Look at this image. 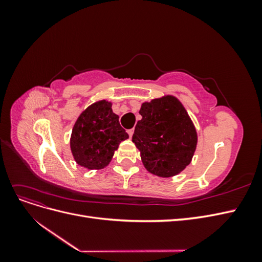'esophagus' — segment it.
Wrapping results in <instances>:
<instances>
[{"label":"esophagus","mask_w":262,"mask_h":262,"mask_svg":"<svg viewBox=\"0 0 262 262\" xmlns=\"http://www.w3.org/2000/svg\"><path fill=\"white\" fill-rule=\"evenodd\" d=\"M133 132H134V130H133V129L128 130V134H129V137H130V138L133 136Z\"/></svg>","instance_id":"esophagus-1"}]
</instances>
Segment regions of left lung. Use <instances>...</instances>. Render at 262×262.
Wrapping results in <instances>:
<instances>
[{
	"label": "left lung",
	"instance_id": "8db88e82",
	"mask_svg": "<svg viewBox=\"0 0 262 262\" xmlns=\"http://www.w3.org/2000/svg\"><path fill=\"white\" fill-rule=\"evenodd\" d=\"M132 142L147 171L169 178L185 170L194 155L196 129L181 101L165 95L141 105Z\"/></svg>",
	"mask_w": 262,
	"mask_h": 262
}]
</instances>
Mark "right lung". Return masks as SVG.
<instances>
[{
	"instance_id": "obj_1",
	"label": "right lung",
	"mask_w": 262,
	"mask_h": 262,
	"mask_svg": "<svg viewBox=\"0 0 262 262\" xmlns=\"http://www.w3.org/2000/svg\"><path fill=\"white\" fill-rule=\"evenodd\" d=\"M113 102L106 99L95 101L78 116L70 139L74 161L90 170L108 166L128 133L119 123L113 112Z\"/></svg>"
}]
</instances>
